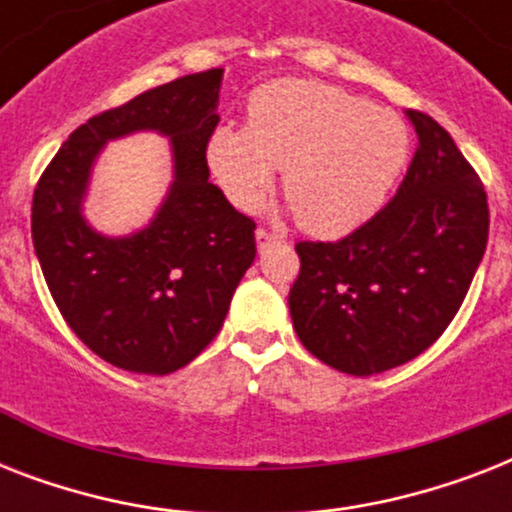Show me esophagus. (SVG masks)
Listing matches in <instances>:
<instances>
[{"label":"esophagus","instance_id":"obj_1","mask_svg":"<svg viewBox=\"0 0 512 512\" xmlns=\"http://www.w3.org/2000/svg\"><path fill=\"white\" fill-rule=\"evenodd\" d=\"M257 247L265 249L268 244H273V241H284V236H281L279 231H271V228H257Z\"/></svg>","mask_w":512,"mask_h":512}]
</instances>
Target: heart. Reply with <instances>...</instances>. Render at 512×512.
Here are the masks:
<instances>
[{"mask_svg": "<svg viewBox=\"0 0 512 512\" xmlns=\"http://www.w3.org/2000/svg\"><path fill=\"white\" fill-rule=\"evenodd\" d=\"M409 156L406 124L345 90L303 79L265 84L249 100L247 124H223L207 140V167L220 191L255 209L284 170L297 223L340 236L372 217Z\"/></svg>", "mask_w": 512, "mask_h": 512, "instance_id": "heart-1", "label": "heart"}]
</instances>
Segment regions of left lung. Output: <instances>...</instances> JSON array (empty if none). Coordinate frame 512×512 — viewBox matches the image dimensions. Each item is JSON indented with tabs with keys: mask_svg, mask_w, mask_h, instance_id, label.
<instances>
[{
	"mask_svg": "<svg viewBox=\"0 0 512 512\" xmlns=\"http://www.w3.org/2000/svg\"><path fill=\"white\" fill-rule=\"evenodd\" d=\"M417 151L385 207L337 241H297L289 313L337 372H388L428 350L460 311L489 239L481 177L452 135L409 108Z\"/></svg>",
	"mask_w": 512,
	"mask_h": 512,
	"instance_id": "obj_1",
	"label": "left lung"
}]
</instances>
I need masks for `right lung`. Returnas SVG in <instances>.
<instances>
[{"mask_svg": "<svg viewBox=\"0 0 512 512\" xmlns=\"http://www.w3.org/2000/svg\"><path fill=\"white\" fill-rule=\"evenodd\" d=\"M223 68L180 76L76 127L34 188L31 239L44 281L79 340L124 372L170 374L220 332L255 260V220L209 183ZM159 129L176 146V183L146 232L103 240L83 225V185L102 143Z\"/></svg>", "mask_w": 512, "mask_h": 512, "instance_id": "1", "label": "right lung"}]
</instances>
